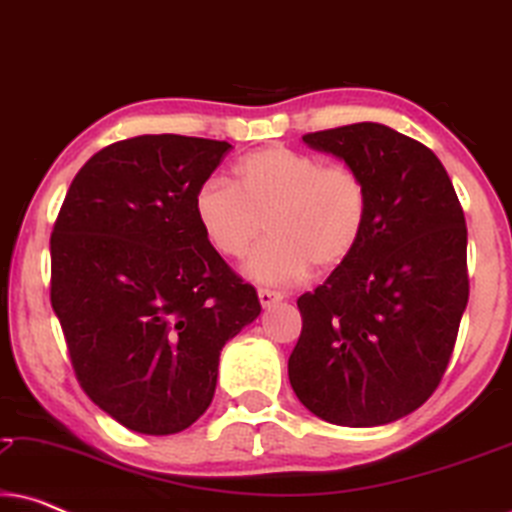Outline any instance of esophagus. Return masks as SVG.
I'll use <instances>...</instances> for the list:
<instances>
[{
  "mask_svg": "<svg viewBox=\"0 0 512 512\" xmlns=\"http://www.w3.org/2000/svg\"><path fill=\"white\" fill-rule=\"evenodd\" d=\"M284 296L279 291H272V289H258V300H261V305L263 307H270V305H275V303H279V300H282Z\"/></svg>",
  "mask_w": 512,
  "mask_h": 512,
  "instance_id": "34e87169",
  "label": "esophagus"
}]
</instances>
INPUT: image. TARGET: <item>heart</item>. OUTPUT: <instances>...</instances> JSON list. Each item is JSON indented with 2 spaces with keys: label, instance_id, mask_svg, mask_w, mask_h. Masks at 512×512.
I'll return each instance as SVG.
<instances>
[{
  "label": "heart",
  "instance_id": "b5f03b06",
  "mask_svg": "<svg viewBox=\"0 0 512 512\" xmlns=\"http://www.w3.org/2000/svg\"><path fill=\"white\" fill-rule=\"evenodd\" d=\"M193 207L207 244L223 258L247 256L268 230L247 272L265 284H293L312 265L333 270L352 258L368 226L370 193L352 165L268 146L235 165L233 184H202Z\"/></svg>",
  "mask_w": 512,
  "mask_h": 512
}]
</instances>
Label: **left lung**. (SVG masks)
Here are the masks:
<instances>
[{
  "label": "left lung",
  "instance_id": "8db88e82",
  "mask_svg": "<svg viewBox=\"0 0 512 512\" xmlns=\"http://www.w3.org/2000/svg\"><path fill=\"white\" fill-rule=\"evenodd\" d=\"M370 193L359 249L298 298L289 356L300 403L338 426L396 422L443 380L468 303L466 219L429 146L380 123L307 132Z\"/></svg>",
  "mask_w": 512,
  "mask_h": 512
}]
</instances>
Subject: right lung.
Here are the masks:
<instances>
[{
    "label": "right lung",
    "instance_id": "add662e5",
    "mask_svg": "<svg viewBox=\"0 0 512 512\" xmlns=\"http://www.w3.org/2000/svg\"><path fill=\"white\" fill-rule=\"evenodd\" d=\"M228 142L142 135L76 174L51 233V305L90 401L146 436L209 408L223 345L261 314L209 247L195 193Z\"/></svg>",
    "mask_w": 512,
    "mask_h": 512
}]
</instances>
